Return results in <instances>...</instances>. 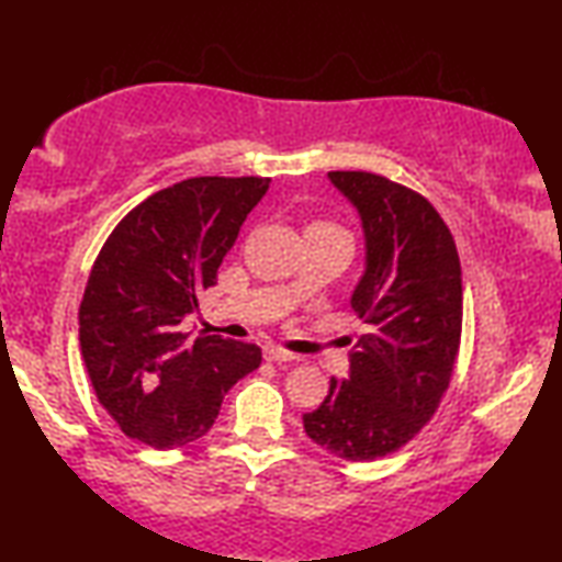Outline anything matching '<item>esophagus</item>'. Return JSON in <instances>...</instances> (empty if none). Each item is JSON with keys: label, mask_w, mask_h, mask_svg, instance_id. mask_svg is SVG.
Returning <instances> with one entry per match:
<instances>
[{"label": "esophagus", "mask_w": 562, "mask_h": 562, "mask_svg": "<svg viewBox=\"0 0 562 562\" xmlns=\"http://www.w3.org/2000/svg\"><path fill=\"white\" fill-rule=\"evenodd\" d=\"M266 360H273V363H294V360H299L296 352H289V350H281V348H266L263 350Z\"/></svg>", "instance_id": "34e87169"}]
</instances>
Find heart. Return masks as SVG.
Wrapping results in <instances>:
<instances>
[{
	"mask_svg": "<svg viewBox=\"0 0 562 562\" xmlns=\"http://www.w3.org/2000/svg\"><path fill=\"white\" fill-rule=\"evenodd\" d=\"M317 225H327V222H317ZM327 227H335V225H327Z\"/></svg>",
	"mask_w": 562,
	"mask_h": 562,
	"instance_id": "heart-1",
	"label": "heart"
}]
</instances>
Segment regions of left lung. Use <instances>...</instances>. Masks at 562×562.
I'll use <instances>...</instances> for the list:
<instances>
[{"label": "left lung", "instance_id": "left-lung-1", "mask_svg": "<svg viewBox=\"0 0 562 562\" xmlns=\"http://www.w3.org/2000/svg\"><path fill=\"white\" fill-rule=\"evenodd\" d=\"M366 233V273L352 310L366 325L348 379H329L304 429L337 458L375 460L404 448L450 386L463 329V279L448 225L427 196L368 171H329Z\"/></svg>", "mask_w": 562, "mask_h": 562}]
</instances>
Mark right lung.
Segmentation results:
<instances>
[{"label":"right lung","instance_id":"add662e5","mask_svg":"<svg viewBox=\"0 0 562 562\" xmlns=\"http://www.w3.org/2000/svg\"><path fill=\"white\" fill-rule=\"evenodd\" d=\"M260 176H196L160 189L120 220L91 266L79 342L99 404L122 432L173 450L210 432L222 398L260 366L250 342L181 322L217 283L245 217L268 191Z\"/></svg>","mask_w":562,"mask_h":562}]
</instances>
